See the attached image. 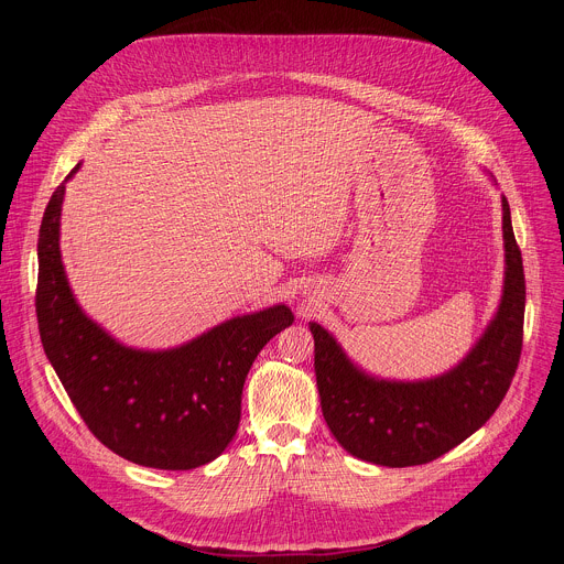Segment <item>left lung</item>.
Instances as JSON below:
<instances>
[{
    "mask_svg": "<svg viewBox=\"0 0 564 564\" xmlns=\"http://www.w3.org/2000/svg\"><path fill=\"white\" fill-rule=\"evenodd\" d=\"M505 283L498 310L473 348L429 379H383L357 366L324 326L310 321L321 411L355 457L390 468L448 453L487 424L505 399L522 350L524 270L502 196Z\"/></svg>",
    "mask_w": 564,
    "mask_h": 564,
    "instance_id": "1",
    "label": "left lung"
}]
</instances>
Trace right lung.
Here are the masks:
<instances>
[{
  "mask_svg": "<svg viewBox=\"0 0 564 564\" xmlns=\"http://www.w3.org/2000/svg\"><path fill=\"white\" fill-rule=\"evenodd\" d=\"M66 181L46 205L37 240L35 312L53 370L79 417L116 455L163 470L209 464L234 440L246 377L263 346L292 326V310L276 303L238 314L167 350L120 344L79 307L64 272Z\"/></svg>",
  "mask_w": 564,
  "mask_h": 564,
  "instance_id": "add662e5",
  "label": "right lung"
}]
</instances>
